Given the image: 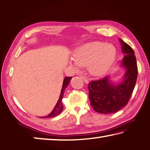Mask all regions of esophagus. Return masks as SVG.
Instances as JSON below:
<instances>
[{"label":"esophagus","mask_w":150,"mask_h":150,"mask_svg":"<svg viewBox=\"0 0 150 150\" xmlns=\"http://www.w3.org/2000/svg\"><path fill=\"white\" fill-rule=\"evenodd\" d=\"M81 79H83V80L84 81V83H86V84L88 83L89 81H88V78H86V77H83V76H81Z\"/></svg>","instance_id":"esophagus-1"}]
</instances>
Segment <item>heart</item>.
Returning a JSON list of instances; mask_svg holds the SVG:
<instances>
[{
  "label": "heart",
  "instance_id": "b5f03b06",
  "mask_svg": "<svg viewBox=\"0 0 150 150\" xmlns=\"http://www.w3.org/2000/svg\"><path fill=\"white\" fill-rule=\"evenodd\" d=\"M116 57L115 48L99 41L86 43L77 48L73 54V66L87 67L93 76H102L112 66Z\"/></svg>",
  "mask_w": 150,
  "mask_h": 150
}]
</instances>
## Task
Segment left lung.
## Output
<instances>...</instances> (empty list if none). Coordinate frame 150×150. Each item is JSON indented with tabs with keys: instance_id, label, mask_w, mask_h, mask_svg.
<instances>
[{
	"instance_id": "8db88e82",
	"label": "left lung",
	"mask_w": 150,
	"mask_h": 150,
	"mask_svg": "<svg viewBox=\"0 0 150 150\" xmlns=\"http://www.w3.org/2000/svg\"><path fill=\"white\" fill-rule=\"evenodd\" d=\"M123 58L120 67L125 73L122 80L115 84L107 76L98 81H92L88 84V96L91 107L98 113L110 114L120 110L129 102L134 91L138 76V67L134 52L132 48L119 39Z\"/></svg>"
}]
</instances>
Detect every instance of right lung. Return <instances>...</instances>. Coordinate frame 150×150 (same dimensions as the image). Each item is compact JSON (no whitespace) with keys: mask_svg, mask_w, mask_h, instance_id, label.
I'll list each match as a JSON object with an SVG mask.
<instances>
[{"mask_svg":"<svg viewBox=\"0 0 150 150\" xmlns=\"http://www.w3.org/2000/svg\"><path fill=\"white\" fill-rule=\"evenodd\" d=\"M72 77H65L64 79V82L63 84H62V88L61 90V93L60 95H59V100H58V102L56 103V105L54 106V108L53 109V110L52 111V112L48 114L47 116H44V117H40V118H47V117H54L57 115H58L59 113H60L62 110L64 109V106L62 105V98H63L64 94V92L65 90H66V87L68 86L69 84L70 80L71 79Z\"/></svg>","mask_w":150,"mask_h":150,"instance_id":"right-lung-1","label":"right lung"}]
</instances>
